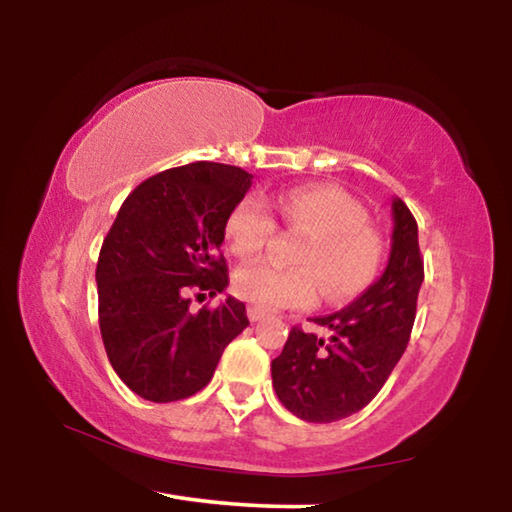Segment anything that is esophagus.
<instances>
[{
	"mask_svg": "<svg viewBox=\"0 0 512 512\" xmlns=\"http://www.w3.org/2000/svg\"><path fill=\"white\" fill-rule=\"evenodd\" d=\"M246 314H248L250 323H259V320H262V318L266 316L264 309H259V307H255V305H250V307L246 309Z\"/></svg>",
	"mask_w": 512,
	"mask_h": 512,
	"instance_id": "1",
	"label": "esophagus"
}]
</instances>
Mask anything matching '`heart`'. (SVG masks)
Masks as SVG:
<instances>
[{
    "mask_svg": "<svg viewBox=\"0 0 512 512\" xmlns=\"http://www.w3.org/2000/svg\"><path fill=\"white\" fill-rule=\"evenodd\" d=\"M268 207L291 230L305 232L293 262L298 268H280L268 262L239 266L232 289L241 300L259 309L314 305L320 282L327 298L357 296L377 275L384 255L379 232L368 223V212L357 198L339 187L307 185L268 196H246L232 207L225 221V241L239 257L259 253L273 235L275 219Z\"/></svg>",
    "mask_w": 512,
    "mask_h": 512,
    "instance_id": "heart-1",
    "label": "heart"
}]
</instances>
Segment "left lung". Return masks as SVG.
Returning a JSON list of instances; mask_svg holds the SVG:
<instances>
[{"label":"left lung","mask_w":512,"mask_h":512,"mask_svg":"<svg viewBox=\"0 0 512 512\" xmlns=\"http://www.w3.org/2000/svg\"><path fill=\"white\" fill-rule=\"evenodd\" d=\"M391 210V255L379 280L348 307L311 318L325 336L293 327L271 363L277 397L300 420L336 422L361 411L406 350L424 266L411 210L397 196Z\"/></svg>","instance_id":"1"}]
</instances>
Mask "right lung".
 <instances>
[{
	"mask_svg": "<svg viewBox=\"0 0 512 512\" xmlns=\"http://www.w3.org/2000/svg\"><path fill=\"white\" fill-rule=\"evenodd\" d=\"M250 185L248 171L216 162L155 173L128 194L103 239L101 339L119 379L144 400L201 391L225 345L248 327L244 302L228 296L194 314L189 291L216 296L228 287L225 221Z\"/></svg>",
	"mask_w": 512,
	"mask_h": 512,
	"instance_id": "obj_1",
	"label": "right lung"
}]
</instances>
